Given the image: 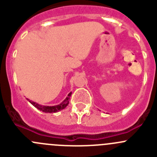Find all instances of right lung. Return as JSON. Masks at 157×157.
Instances as JSON below:
<instances>
[{
  "mask_svg": "<svg viewBox=\"0 0 157 157\" xmlns=\"http://www.w3.org/2000/svg\"><path fill=\"white\" fill-rule=\"evenodd\" d=\"M71 93H70L68 96H67V97L66 98V99H64V100L63 101L60 105H55V106H44V105H39L38 103H36V102H32V101L30 100L29 102L30 103H31L32 105H34L36 108L39 109L40 111H42L43 112H46V113H48H48H53V112H58V111L62 110V109H64L67 105H68L70 96H71Z\"/></svg>",
  "mask_w": 157,
  "mask_h": 157,
  "instance_id": "1",
  "label": "right lung"
}]
</instances>
